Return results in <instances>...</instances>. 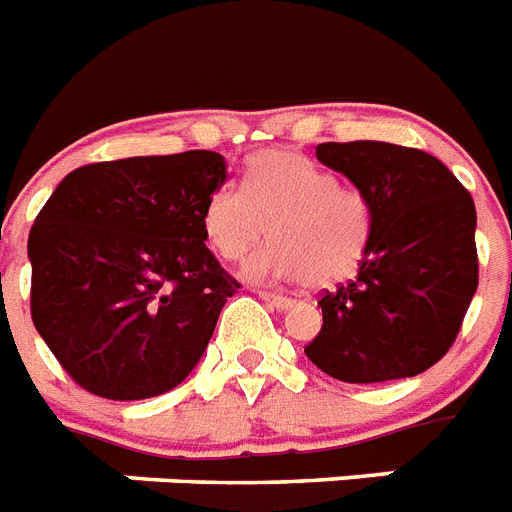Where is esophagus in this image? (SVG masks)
<instances>
[{"mask_svg": "<svg viewBox=\"0 0 512 512\" xmlns=\"http://www.w3.org/2000/svg\"><path fill=\"white\" fill-rule=\"evenodd\" d=\"M261 298V301H266L272 308H277V311H287V308L293 306V301L287 298V295H277V293H266V290H259L256 293Z\"/></svg>", "mask_w": 512, "mask_h": 512, "instance_id": "obj_1", "label": "esophagus"}]
</instances>
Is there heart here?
Instances as JSON below:
<instances>
[{
    "label": "heart",
    "mask_w": 512,
    "mask_h": 512,
    "mask_svg": "<svg viewBox=\"0 0 512 512\" xmlns=\"http://www.w3.org/2000/svg\"><path fill=\"white\" fill-rule=\"evenodd\" d=\"M209 246L227 261L251 256L248 280H306L327 287L356 272L369 251L374 206L361 188L337 177L298 151L253 156L243 188L219 185L201 214Z\"/></svg>",
    "instance_id": "b5f03b06"
}]
</instances>
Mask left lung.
Segmentation results:
<instances>
[{"mask_svg":"<svg viewBox=\"0 0 512 512\" xmlns=\"http://www.w3.org/2000/svg\"><path fill=\"white\" fill-rule=\"evenodd\" d=\"M316 159L369 196L374 230L356 280L322 293L306 356L350 384L416 377L450 350L479 285L474 198L408 146L319 143Z\"/></svg>","mask_w":512,"mask_h":512,"instance_id":"8db88e82","label":"left lung"}]
</instances>
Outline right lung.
<instances>
[{"instance_id": "obj_1", "label": "right lung", "mask_w": 512, "mask_h": 512, "mask_svg": "<svg viewBox=\"0 0 512 512\" xmlns=\"http://www.w3.org/2000/svg\"><path fill=\"white\" fill-rule=\"evenodd\" d=\"M225 156L183 151L78 167L28 235L31 316L62 369L107 400L188 377L238 282L206 248L201 214Z\"/></svg>"}]
</instances>
